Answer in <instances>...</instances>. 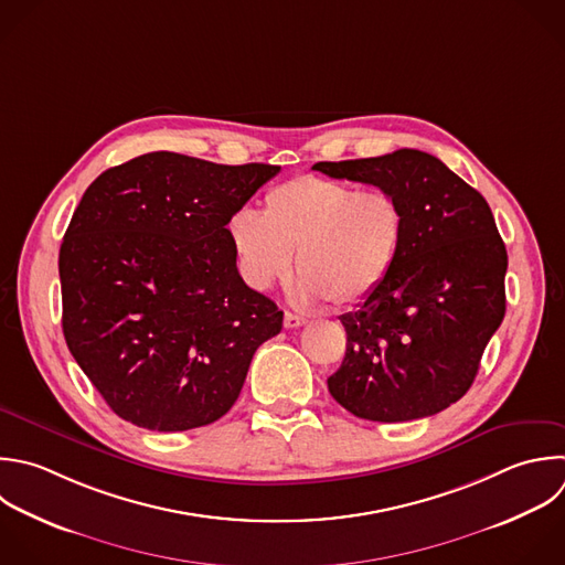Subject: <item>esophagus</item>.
Returning a JSON list of instances; mask_svg holds the SVG:
<instances>
[{
    "instance_id": "obj_1",
    "label": "esophagus",
    "mask_w": 565,
    "mask_h": 565,
    "mask_svg": "<svg viewBox=\"0 0 565 565\" xmlns=\"http://www.w3.org/2000/svg\"><path fill=\"white\" fill-rule=\"evenodd\" d=\"M302 324H307V318H305V316H298V313H291V311L285 313V327H287V329H298V327H302Z\"/></svg>"
}]
</instances>
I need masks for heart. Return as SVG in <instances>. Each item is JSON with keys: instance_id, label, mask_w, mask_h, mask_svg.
Masks as SVG:
<instances>
[{"instance_id": "1", "label": "heart", "mask_w": 565, "mask_h": 565, "mask_svg": "<svg viewBox=\"0 0 565 565\" xmlns=\"http://www.w3.org/2000/svg\"><path fill=\"white\" fill-rule=\"evenodd\" d=\"M227 236L252 289L265 291L285 280L296 252V296L351 307L393 274L406 238V212L388 190H358L347 181L305 174L271 188L263 214L247 207L234 212Z\"/></svg>"}]
</instances>
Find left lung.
<instances>
[{
	"label": "left lung",
	"mask_w": 565,
	"mask_h": 565,
	"mask_svg": "<svg viewBox=\"0 0 565 565\" xmlns=\"http://www.w3.org/2000/svg\"><path fill=\"white\" fill-rule=\"evenodd\" d=\"M313 170L393 192L406 238L388 280L340 316L347 353L327 380L349 413L408 422L455 404L505 313V245L486 199L419 150Z\"/></svg>",
	"instance_id": "8db88e82"
}]
</instances>
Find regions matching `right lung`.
<instances>
[{"label":"right lung","mask_w":565,"mask_h":565,"mask_svg":"<svg viewBox=\"0 0 565 565\" xmlns=\"http://www.w3.org/2000/svg\"><path fill=\"white\" fill-rule=\"evenodd\" d=\"M278 172L150 152L86 190L60 249L62 324L121 419L190 430L238 399L282 311L241 278L227 221Z\"/></svg>","instance_id":"add662e5"}]
</instances>
